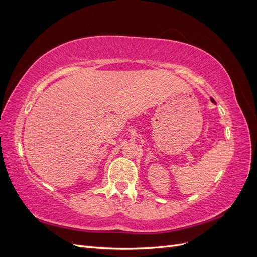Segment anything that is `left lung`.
<instances>
[{
  "mask_svg": "<svg viewBox=\"0 0 257 257\" xmlns=\"http://www.w3.org/2000/svg\"><path fill=\"white\" fill-rule=\"evenodd\" d=\"M211 102H212V103H214V104H215V100H214V99H213V98H211Z\"/></svg>",
  "mask_w": 257,
  "mask_h": 257,
  "instance_id": "obj_1",
  "label": "left lung"
}]
</instances>
